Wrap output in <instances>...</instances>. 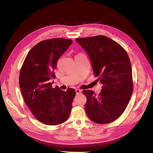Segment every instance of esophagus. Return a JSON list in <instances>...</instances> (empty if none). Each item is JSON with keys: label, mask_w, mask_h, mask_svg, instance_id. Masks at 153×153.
Segmentation results:
<instances>
[{"label": "esophagus", "mask_w": 153, "mask_h": 153, "mask_svg": "<svg viewBox=\"0 0 153 153\" xmlns=\"http://www.w3.org/2000/svg\"><path fill=\"white\" fill-rule=\"evenodd\" d=\"M82 91L81 89H76V95H79V94L82 93Z\"/></svg>", "instance_id": "esophagus-1"}]
</instances>
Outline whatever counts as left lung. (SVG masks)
Here are the masks:
<instances>
[{"mask_svg": "<svg viewBox=\"0 0 153 153\" xmlns=\"http://www.w3.org/2000/svg\"><path fill=\"white\" fill-rule=\"evenodd\" d=\"M76 40L88 54L93 74L102 85L98 95L91 90L82 91L87 97V115L97 123L114 121L124 112L133 93L128 55L121 45L104 35Z\"/></svg>", "mask_w": 153, "mask_h": 153, "instance_id": "1", "label": "left lung"}]
</instances>
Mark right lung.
Returning a JSON list of instances; mask_svg holds the SVG:
<instances>
[{
	"label": "right lung",
	"mask_w": 153,
	"mask_h": 153,
	"mask_svg": "<svg viewBox=\"0 0 153 153\" xmlns=\"http://www.w3.org/2000/svg\"><path fill=\"white\" fill-rule=\"evenodd\" d=\"M72 40L55 38L41 41L29 52L23 64L19 83L24 101L33 116L46 125L62 123L69 118L74 89L66 91L52 87L56 62Z\"/></svg>",
	"instance_id": "add662e5"
}]
</instances>
